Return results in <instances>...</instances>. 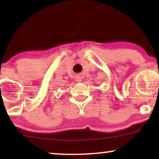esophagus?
Returning a JSON list of instances; mask_svg holds the SVG:
<instances>
[{
  "instance_id": "obj_1",
  "label": "esophagus",
  "mask_w": 159,
  "mask_h": 159,
  "mask_svg": "<svg viewBox=\"0 0 159 159\" xmlns=\"http://www.w3.org/2000/svg\"><path fill=\"white\" fill-rule=\"evenodd\" d=\"M76 81H77L78 82H81V76H77V77H76Z\"/></svg>"
}]
</instances>
